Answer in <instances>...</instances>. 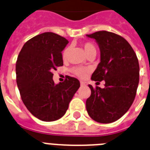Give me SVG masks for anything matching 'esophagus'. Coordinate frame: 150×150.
<instances>
[{
    "label": "esophagus",
    "mask_w": 150,
    "mask_h": 150,
    "mask_svg": "<svg viewBox=\"0 0 150 150\" xmlns=\"http://www.w3.org/2000/svg\"><path fill=\"white\" fill-rule=\"evenodd\" d=\"M81 86H87L88 85V83L85 82V81H81Z\"/></svg>",
    "instance_id": "obj_1"
}]
</instances>
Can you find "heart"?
<instances>
[{
    "instance_id": "1",
    "label": "heart",
    "mask_w": 150,
    "mask_h": 150,
    "mask_svg": "<svg viewBox=\"0 0 150 150\" xmlns=\"http://www.w3.org/2000/svg\"><path fill=\"white\" fill-rule=\"evenodd\" d=\"M83 48H84V52H85L86 55L89 57L90 55H96L97 53V50H96V47L93 45L92 43L87 42L84 43L82 44ZM70 48L66 47L64 50L63 53H62V59H66V57H67L68 54H69V52ZM74 73L77 75V76L80 77V78H83V77L85 76L86 73L89 71V69L88 68H75L74 69Z\"/></svg>"
}]
</instances>
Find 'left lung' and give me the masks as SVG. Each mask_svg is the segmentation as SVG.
Segmentation results:
<instances>
[{"mask_svg":"<svg viewBox=\"0 0 150 150\" xmlns=\"http://www.w3.org/2000/svg\"><path fill=\"white\" fill-rule=\"evenodd\" d=\"M94 39L100 51V62L91 76L105 81V88H93L86 101V109L93 120L112 123L123 116L132 105L139 84V62L133 48L124 38L100 31L86 35Z\"/></svg>","mask_w":150,"mask_h":150,"instance_id":"8db88e82","label":"left lung"}]
</instances>
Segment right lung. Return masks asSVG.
<instances>
[{
	"label": "right lung",
	"mask_w": 150,
	"mask_h": 150,
	"mask_svg": "<svg viewBox=\"0 0 150 150\" xmlns=\"http://www.w3.org/2000/svg\"><path fill=\"white\" fill-rule=\"evenodd\" d=\"M69 41L53 32L35 36L23 45L16 64V83L23 103L34 116L44 122L62 118L80 87L68 76L56 84L53 70L63 66L61 52Z\"/></svg>",
	"instance_id": "right-lung-1"
}]
</instances>
